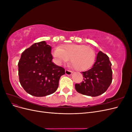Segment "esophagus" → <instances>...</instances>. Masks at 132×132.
<instances>
[{
    "label": "esophagus",
    "mask_w": 132,
    "mask_h": 132,
    "mask_svg": "<svg viewBox=\"0 0 132 132\" xmlns=\"http://www.w3.org/2000/svg\"><path fill=\"white\" fill-rule=\"evenodd\" d=\"M73 74V71L69 70H65V74L67 75H71Z\"/></svg>",
    "instance_id": "34e87169"
}]
</instances>
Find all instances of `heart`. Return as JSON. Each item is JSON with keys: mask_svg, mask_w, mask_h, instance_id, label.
<instances>
[{"mask_svg": "<svg viewBox=\"0 0 132 132\" xmlns=\"http://www.w3.org/2000/svg\"><path fill=\"white\" fill-rule=\"evenodd\" d=\"M52 54L59 64L69 61L74 68L79 71H85L93 66L95 60V53L89 47L77 44H69L55 48Z\"/></svg>", "mask_w": 132, "mask_h": 132, "instance_id": "heart-1", "label": "heart"}]
</instances>
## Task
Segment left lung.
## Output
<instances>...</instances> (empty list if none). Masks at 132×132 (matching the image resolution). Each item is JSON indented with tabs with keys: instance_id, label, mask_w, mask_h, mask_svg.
<instances>
[{
	"instance_id": "left-lung-1",
	"label": "left lung",
	"mask_w": 132,
	"mask_h": 132,
	"mask_svg": "<svg viewBox=\"0 0 132 132\" xmlns=\"http://www.w3.org/2000/svg\"><path fill=\"white\" fill-rule=\"evenodd\" d=\"M109 57L99 51L93 67L84 71V81L75 84V88L79 93L92 97L103 94L112 80V71Z\"/></svg>"
}]
</instances>
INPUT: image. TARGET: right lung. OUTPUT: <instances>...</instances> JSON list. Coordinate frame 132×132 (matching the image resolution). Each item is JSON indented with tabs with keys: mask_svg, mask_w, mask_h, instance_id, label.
Wrapping results in <instances>:
<instances>
[{
	"mask_svg": "<svg viewBox=\"0 0 132 132\" xmlns=\"http://www.w3.org/2000/svg\"><path fill=\"white\" fill-rule=\"evenodd\" d=\"M51 47L46 41L35 43L23 52L18 63L19 81L28 94L36 97L54 93L65 69L52 62Z\"/></svg>",
	"mask_w": 132,
	"mask_h": 132,
	"instance_id": "1",
	"label": "right lung"
}]
</instances>
